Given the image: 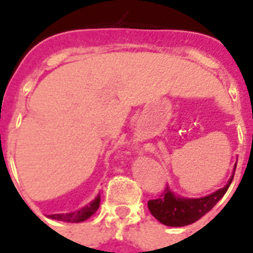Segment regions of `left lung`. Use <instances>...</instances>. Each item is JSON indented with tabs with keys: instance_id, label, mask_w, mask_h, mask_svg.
<instances>
[{
	"instance_id": "left-lung-1",
	"label": "left lung",
	"mask_w": 253,
	"mask_h": 253,
	"mask_svg": "<svg viewBox=\"0 0 253 253\" xmlns=\"http://www.w3.org/2000/svg\"><path fill=\"white\" fill-rule=\"evenodd\" d=\"M234 170H236V167H234ZM233 176L234 173L225 187L219 188L210 195L195 198V199L176 196L167 187L157 199H152L148 202L149 211L152 212V215L157 221L167 226H186V225L194 223L199 218L203 217L206 212L210 211L212 207L217 205V202L225 195V192L228 191L230 183L233 180Z\"/></svg>"
}]
</instances>
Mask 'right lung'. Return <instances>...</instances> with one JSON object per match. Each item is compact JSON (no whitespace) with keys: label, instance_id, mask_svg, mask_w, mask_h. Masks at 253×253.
<instances>
[{"label":"right lung","instance_id":"add662e5","mask_svg":"<svg viewBox=\"0 0 253 253\" xmlns=\"http://www.w3.org/2000/svg\"><path fill=\"white\" fill-rule=\"evenodd\" d=\"M100 206V195L96 196L93 202H90L83 209H80L77 211L69 212V214H52L50 217L52 219H58V221H63V222H83L85 219H88L90 215H93L94 212L97 211Z\"/></svg>","mask_w":253,"mask_h":253}]
</instances>
